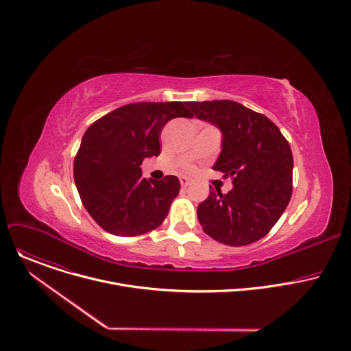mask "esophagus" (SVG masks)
Listing matches in <instances>:
<instances>
[{
	"label": "esophagus",
	"instance_id": "34e87169",
	"mask_svg": "<svg viewBox=\"0 0 351 351\" xmlns=\"http://www.w3.org/2000/svg\"><path fill=\"white\" fill-rule=\"evenodd\" d=\"M180 184H182L183 189H186V187L190 186V180L187 178H180Z\"/></svg>",
	"mask_w": 351,
	"mask_h": 351
}]
</instances>
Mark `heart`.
Masks as SVG:
<instances>
[{
	"mask_svg": "<svg viewBox=\"0 0 351 351\" xmlns=\"http://www.w3.org/2000/svg\"><path fill=\"white\" fill-rule=\"evenodd\" d=\"M190 171H191V167H189V165L184 167V172H190Z\"/></svg>",
	"mask_w": 351,
	"mask_h": 351,
	"instance_id": "1",
	"label": "heart"
}]
</instances>
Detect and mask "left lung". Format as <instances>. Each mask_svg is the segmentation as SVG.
<instances>
[{"instance_id":"left-lung-1","label":"left lung","mask_w":351,"mask_h":351,"mask_svg":"<svg viewBox=\"0 0 351 351\" xmlns=\"http://www.w3.org/2000/svg\"><path fill=\"white\" fill-rule=\"evenodd\" d=\"M193 115L222 132V152L213 167L230 178L233 189L222 194L210 186L198 206L203 230L228 245L263 239L279 221L293 191V156L289 141L265 115L230 99L189 101Z\"/></svg>"}]
</instances>
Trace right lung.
<instances>
[{
    "mask_svg": "<svg viewBox=\"0 0 351 351\" xmlns=\"http://www.w3.org/2000/svg\"><path fill=\"white\" fill-rule=\"evenodd\" d=\"M193 118L182 101L134 103L97 119L83 134L73 178L90 217L111 234L133 237L158 228L180 182L141 176V162L161 153L160 136L173 118Z\"/></svg>",
    "mask_w": 351,
    "mask_h": 351,
    "instance_id": "add662e5",
    "label": "right lung"
}]
</instances>
